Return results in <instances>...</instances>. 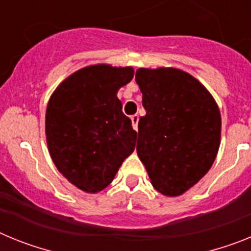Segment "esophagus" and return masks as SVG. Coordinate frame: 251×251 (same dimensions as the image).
<instances>
[{"label":"esophagus","mask_w":251,"mask_h":251,"mask_svg":"<svg viewBox=\"0 0 251 251\" xmlns=\"http://www.w3.org/2000/svg\"><path fill=\"white\" fill-rule=\"evenodd\" d=\"M130 121H132V126L134 128V130H138V121H139V115L134 114L130 117Z\"/></svg>","instance_id":"1"}]
</instances>
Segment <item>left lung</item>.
Segmentation results:
<instances>
[{"label": "left lung", "instance_id": "1", "mask_svg": "<svg viewBox=\"0 0 251 251\" xmlns=\"http://www.w3.org/2000/svg\"><path fill=\"white\" fill-rule=\"evenodd\" d=\"M136 81L146 109L138 122V157L157 191L181 196L216 158L219 106L205 86L181 69L139 68Z\"/></svg>", "mask_w": 251, "mask_h": 251}]
</instances>
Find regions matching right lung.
<instances>
[{
  "label": "right lung",
  "mask_w": 251,
  "mask_h": 251,
  "mask_svg": "<svg viewBox=\"0 0 251 251\" xmlns=\"http://www.w3.org/2000/svg\"><path fill=\"white\" fill-rule=\"evenodd\" d=\"M133 75L132 66H85L61 81L49 99V153L60 174L81 191L104 190L134 151L137 132L117 97Z\"/></svg>",
  "instance_id": "right-lung-1"
}]
</instances>
